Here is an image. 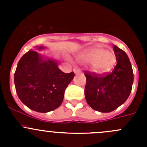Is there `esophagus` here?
<instances>
[{"instance_id": "1", "label": "esophagus", "mask_w": 147, "mask_h": 147, "mask_svg": "<svg viewBox=\"0 0 147 147\" xmlns=\"http://www.w3.org/2000/svg\"><path fill=\"white\" fill-rule=\"evenodd\" d=\"M73 72H75V74H79L80 72V69L79 68L75 67V68H74V69H73Z\"/></svg>"}]
</instances>
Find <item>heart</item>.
Listing matches in <instances>:
<instances>
[{
	"label": "heart",
	"mask_w": 147,
	"mask_h": 147,
	"mask_svg": "<svg viewBox=\"0 0 147 147\" xmlns=\"http://www.w3.org/2000/svg\"><path fill=\"white\" fill-rule=\"evenodd\" d=\"M77 58L82 63H90L92 69L97 73H105L109 71L116 62L113 53L100 47L87 49L80 53Z\"/></svg>",
	"instance_id": "obj_1"
}]
</instances>
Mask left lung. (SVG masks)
Returning a JSON list of instances; mask_svg holds the SVG:
<instances>
[{
	"label": "left lung",
	"mask_w": 147,
	"mask_h": 147,
	"mask_svg": "<svg viewBox=\"0 0 147 147\" xmlns=\"http://www.w3.org/2000/svg\"><path fill=\"white\" fill-rule=\"evenodd\" d=\"M117 65L107 75L84 72V96L87 104L96 111L110 112L124 104L131 91L134 74L128 56L114 45Z\"/></svg>",
	"instance_id": "1"
}]
</instances>
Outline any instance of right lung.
<instances>
[{
	"mask_svg": "<svg viewBox=\"0 0 147 147\" xmlns=\"http://www.w3.org/2000/svg\"><path fill=\"white\" fill-rule=\"evenodd\" d=\"M38 50L44 46H37ZM73 72L65 73L53 59L29 50L20 58L14 75L16 92L25 105L38 112H51L60 106Z\"/></svg>",
	"mask_w": 147,
	"mask_h": 147,
	"instance_id": "right-lung-1",
	"label": "right lung"
}]
</instances>
